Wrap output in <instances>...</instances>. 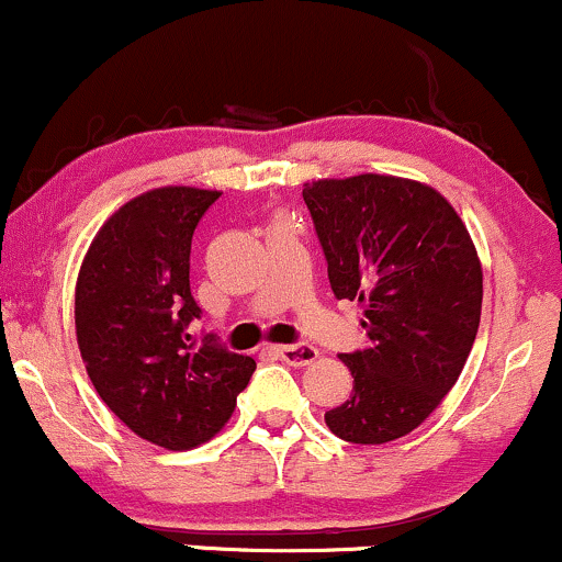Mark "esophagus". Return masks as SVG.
Returning a JSON list of instances; mask_svg holds the SVG:
<instances>
[{"instance_id": "obj_1", "label": "esophagus", "mask_w": 562, "mask_h": 562, "mask_svg": "<svg viewBox=\"0 0 562 562\" xmlns=\"http://www.w3.org/2000/svg\"><path fill=\"white\" fill-rule=\"evenodd\" d=\"M274 351H277V357H280L282 362L290 364V367H306V364L317 362V357H319L317 348L306 346V344H301V346H274Z\"/></svg>"}]
</instances>
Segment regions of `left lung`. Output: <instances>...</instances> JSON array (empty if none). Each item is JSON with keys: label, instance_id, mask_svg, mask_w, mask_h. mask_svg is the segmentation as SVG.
Here are the masks:
<instances>
[{"label": "left lung", "instance_id": "8db88e82", "mask_svg": "<svg viewBox=\"0 0 562 562\" xmlns=\"http://www.w3.org/2000/svg\"><path fill=\"white\" fill-rule=\"evenodd\" d=\"M338 299L364 308L370 346L340 353L353 378L327 428L389 443L423 425L460 378L481 322L483 269L454 205L430 184L357 173L303 184Z\"/></svg>", "mask_w": 562, "mask_h": 562}]
</instances>
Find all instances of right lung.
I'll return each instance as SVG.
<instances>
[{"label":"right lung","mask_w":562,"mask_h":562,"mask_svg":"<svg viewBox=\"0 0 562 562\" xmlns=\"http://www.w3.org/2000/svg\"><path fill=\"white\" fill-rule=\"evenodd\" d=\"M216 190L169 184L121 205L102 224L76 280V340L87 375L132 434L184 451L211 441L235 412L256 362L190 322L192 232Z\"/></svg>","instance_id":"add662e5"}]
</instances>
